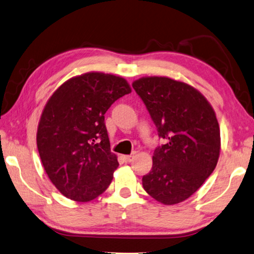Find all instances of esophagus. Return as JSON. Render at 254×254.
Returning a JSON list of instances; mask_svg holds the SVG:
<instances>
[{
  "label": "esophagus",
  "mask_w": 254,
  "mask_h": 254,
  "mask_svg": "<svg viewBox=\"0 0 254 254\" xmlns=\"http://www.w3.org/2000/svg\"><path fill=\"white\" fill-rule=\"evenodd\" d=\"M133 159H134V156H133V155H123V160H124V162H126V163L132 162Z\"/></svg>",
  "instance_id": "obj_1"
}]
</instances>
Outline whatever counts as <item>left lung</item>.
<instances>
[{
	"label": "left lung",
	"mask_w": 254,
	"mask_h": 254,
	"mask_svg": "<svg viewBox=\"0 0 254 254\" xmlns=\"http://www.w3.org/2000/svg\"><path fill=\"white\" fill-rule=\"evenodd\" d=\"M132 86L159 136L168 140L154 151L143 188L164 205L181 203L199 190L218 163L221 137L214 110L195 87L168 76H143Z\"/></svg>",
	"instance_id": "obj_1"
}]
</instances>
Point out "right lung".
Segmentation results:
<instances>
[{"mask_svg":"<svg viewBox=\"0 0 254 254\" xmlns=\"http://www.w3.org/2000/svg\"><path fill=\"white\" fill-rule=\"evenodd\" d=\"M131 92L121 76L87 72L68 79L50 96L36 144L51 182L67 199L92 201L112 182L119 162L110 150L104 114Z\"/></svg>","mask_w":254,"mask_h":254,"instance_id":"right-lung-1","label":"right lung"}]
</instances>
